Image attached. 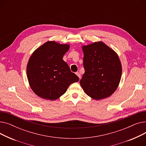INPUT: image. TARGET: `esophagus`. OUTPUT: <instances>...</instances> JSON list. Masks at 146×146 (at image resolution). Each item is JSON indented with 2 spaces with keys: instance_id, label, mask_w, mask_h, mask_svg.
<instances>
[{
  "instance_id": "obj_1",
  "label": "esophagus",
  "mask_w": 146,
  "mask_h": 146,
  "mask_svg": "<svg viewBox=\"0 0 146 146\" xmlns=\"http://www.w3.org/2000/svg\"><path fill=\"white\" fill-rule=\"evenodd\" d=\"M76 75H77V76H78L79 79H81V75H80V74L79 72H76Z\"/></svg>"
}]
</instances>
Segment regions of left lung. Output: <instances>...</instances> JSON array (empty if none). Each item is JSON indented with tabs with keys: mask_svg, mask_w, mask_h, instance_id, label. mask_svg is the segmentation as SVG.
<instances>
[{
	"mask_svg": "<svg viewBox=\"0 0 146 146\" xmlns=\"http://www.w3.org/2000/svg\"><path fill=\"white\" fill-rule=\"evenodd\" d=\"M85 73L80 84L85 93L96 100L111 96L119 83L122 67L117 53L102 42L82 47Z\"/></svg>",
	"mask_w": 146,
	"mask_h": 146,
	"instance_id": "obj_1",
	"label": "left lung"
}]
</instances>
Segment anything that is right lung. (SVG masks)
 Here are the masks:
<instances>
[{"mask_svg": "<svg viewBox=\"0 0 146 146\" xmlns=\"http://www.w3.org/2000/svg\"><path fill=\"white\" fill-rule=\"evenodd\" d=\"M69 45L48 41L31 56L27 67V78L34 92L43 99L56 100L62 96L78 76L63 60Z\"/></svg>", "mask_w": 146, "mask_h": 146, "instance_id": "obj_1", "label": "right lung"}]
</instances>
